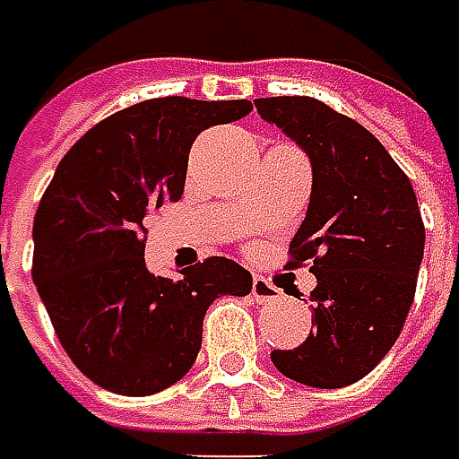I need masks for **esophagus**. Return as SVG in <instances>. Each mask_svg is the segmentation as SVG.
Instances as JSON below:
<instances>
[{"mask_svg": "<svg viewBox=\"0 0 459 459\" xmlns=\"http://www.w3.org/2000/svg\"><path fill=\"white\" fill-rule=\"evenodd\" d=\"M253 297H255L258 305H271V302L281 299V289L273 287L265 276H255L253 279Z\"/></svg>", "mask_w": 459, "mask_h": 459, "instance_id": "34e87169", "label": "esophagus"}]
</instances>
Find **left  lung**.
Masks as SVG:
<instances>
[{"instance_id":"left-lung-1","label":"left lung","mask_w":459,"mask_h":459,"mask_svg":"<svg viewBox=\"0 0 459 459\" xmlns=\"http://www.w3.org/2000/svg\"><path fill=\"white\" fill-rule=\"evenodd\" d=\"M255 108L312 162L307 217L287 268L307 264L317 279L315 331L297 349L271 351V361L309 387H346L393 349L413 305L426 240L419 201L377 136L331 105L284 95Z\"/></svg>"}]
</instances>
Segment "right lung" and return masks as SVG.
Segmentation results:
<instances>
[{
    "instance_id": "right-lung-1",
    "label": "right lung",
    "mask_w": 459,
    "mask_h": 459,
    "mask_svg": "<svg viewBox=\"0 0 459 459\" xmlns=\"http://www.w3.org/2000/svg\"><path fill=\"white\" fill-rule=\"evenodd\" d=\"M250 110V100L154 98L108 116L58 162L35 212L33 281L64 351L105 390L170 387L194 367L209 305L250 294V271L221 255L178 281L144 264V219L180 201L195 136Z\"/></svg>"
}]
</instances>
